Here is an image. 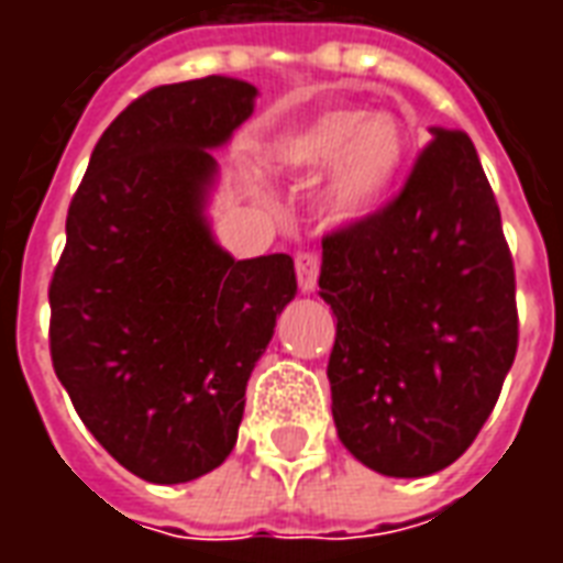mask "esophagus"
<instances>
[{
	"label": "esophagus",
	"instance_id": "obj_1",
	"mask_svg": "<svg viewBox=\"0 0 563 563\" xmlns=\"http://www.w3.org/2000/svg\"><path fill=\"white\" fill-rule=\"evenodd\" d=\"M295 271H298V286L301 292H313L319 280V253L313 250H305L295 256Z\"/></svg>",
	"mask_w": 563,
	"mask_h": 563
}]
</instances>
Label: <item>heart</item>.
I'll use <instances>...</instances> for the list:
<instances>
[{"label":"heart","instance_id":"b5f03b06","mask_svg":"<svg viewBox=\"0 0 563 563\" xmlns=\"http://www.w3.org/2000/svg\"><path fill=\"white\" fill-rule=\"evenodd\" d=\"M280 156L307 177L334 168L322 208L331 220H353L377 210L395 192L410 159V135L398 117L343 104L286 135Z\"/></svg>","mask_w":563,"mask_h":563}]
</instances>
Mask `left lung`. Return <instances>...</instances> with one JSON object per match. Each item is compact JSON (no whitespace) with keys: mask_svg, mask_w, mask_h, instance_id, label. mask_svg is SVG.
Here are the masks:
<instances>
[{"mask_svg":"<svg viewBox=\"0 0 563 563\" xmlns=\"http://www.w3.org/2000/svg\"><path fill=\"white\" fill-rule=\"evenodd\" d=\"M401 192L322 238L341 443L383 476L464 455L519 350L516 271L473 141L431 129Z\"/></svg>","mask_w":563,"mask_h":563,"instance_id":"left-lung-1","label":"left lung"}]
</instances>
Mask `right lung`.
<instances>
[{
	"label": "right lung",
	"instance_id": "right-lung-1",
	"mask_svg": "<svg viewBox=\"0 0 563 563\" xmlns=\"http://www.w3.org/2000/svg\"><path fill=\"white\" fill-rule=\"evenodd\" d=\"M256 87H153L120 111L71 196L51 277V358L90 434L159 485L220 467L246 379L298 292L286 253L234 262L201 208Z\"/></svg>",
	"mask_w": 563,
	"mask_h": 563
}]
</instances>
